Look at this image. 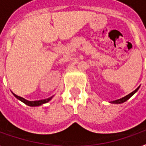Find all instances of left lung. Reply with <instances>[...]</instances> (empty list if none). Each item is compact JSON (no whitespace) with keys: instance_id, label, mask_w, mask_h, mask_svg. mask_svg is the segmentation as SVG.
<instances>
[{"instance_id":"left-lung-1","label":"left lung","mask_w":146,"mask_h":146,"mask_svg":"<svg viewBox=\"0 0 146 146\" xmlns=\"http://www.w3.org/2000/svg\"><path fill=\"white\" fill-rule=\"evenodd\" d=\"M139 87H140V86H139V87H138V88H137V89H136L135 90V91H133L132 92H131L130 94H128V95H127V96H125L124 97L121 98V99H119V100H117L111 101L110 103H111V104H123V103H124L125 101H127V100H128V99H130V98L131 97V96H132L134 95V94H135V92H137L138 90H139Z\"/></svg>"}]
</instances>
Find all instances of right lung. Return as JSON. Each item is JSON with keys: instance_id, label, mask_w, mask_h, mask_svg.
Listing matches in <instances>:
<instances>
[{"instance_id": "add662e5", "label": "right lung", "mask_w": 146, "mask_h": 146, "mask_svg": "<svg viewBox=\"0 0 146 146\" xmlns=\"http://www.w3.org/2000/svg\"><path fill=\"white\" fill-rule=\"evenodd\" d=\"M12 94L14 95L15 97H16L18 100H19L20 101H22V103H24L26 105H28L29 107H39V106H41L42 104H46V103H48L49 101H50L52 100V98L54 97V96H51L50 98H47V99H45V100H36V101H29L27 100H25L24 98L21 97V96H19L15 95V93L12 92Z\"/></svg>"}]
</instances>
